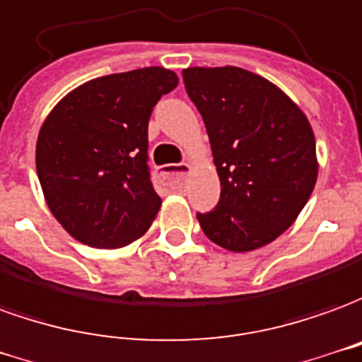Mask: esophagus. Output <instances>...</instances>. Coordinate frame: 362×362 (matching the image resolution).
<instances>
[{"mask_svg": "<svg viewBox=\"0 0 362 362\" xmlns=\"http://www.w3.org/2000/svg\"><path fill=\"white\" fill-rule=\"evenodd\" d=\"M191 169H193V165H191V163L165 165V168H163V171H161V177H163V179H168V181H171V179H183V177H187L189 173H191Z\"/></svg>", "mask_w": 362, "mask_h": 362, "instance_id": "1", "label": "esophagus"}]
</instances>
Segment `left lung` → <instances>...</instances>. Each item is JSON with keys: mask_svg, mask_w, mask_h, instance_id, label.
Returning a JSON list of instances; mask_svg holds the SVG:
<instances>
[{"mask_svg": "<svg viewBox=\"0 0 362 362\" xmlns=\"http://www.w3.org/2000/svg\"><path fill=\"white\" fill-rule=\"evenodd\" d=\"M183 81L204 120L220 179L216 209L197 214L202 232L235 253L275 242L316 185L308 117L281 87L243 68H187Z\"/></svg>", "mask_w": 362, "mask_h": 362, "instance_id": "8db88e82", "label": "left lung"}]
</instances>
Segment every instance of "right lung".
Listing matches in <instances>:
<instances>
[{"label":"right lung","instance_id":"add662e5","mask_svg":"<svg viewBox=\"0 0 362 362\" xmlns=\"http://www.w3.org/2000/svg\"><path fill=\"white\" fill-rule=\"evenodd\" d=\"M179 83L160 66L89 79L62 97L40 127L37 173L62 228L97 250L148 232L161 199L148 171V120Z\"/></svg>","mask_w":362,"mask_h":362}]
</instances>
